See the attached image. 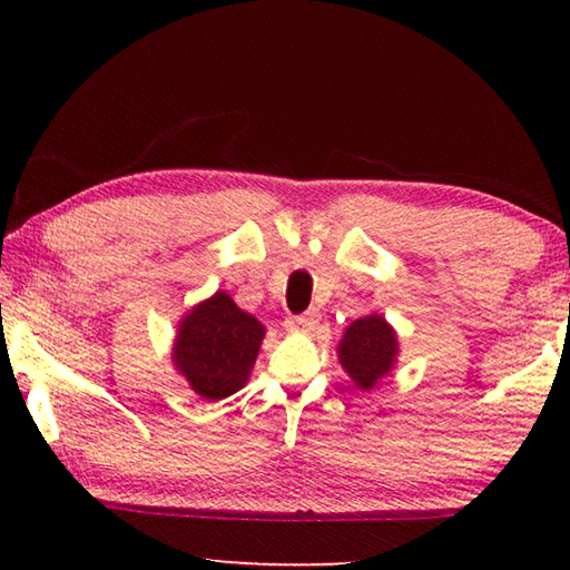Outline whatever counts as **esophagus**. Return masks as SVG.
I'll return each mask as SVG.
<instances>
[{
  "mask_svg": "<svg viewBox=\"0 0 570 570\" xmlns=\"http://www.w3.org/2000/svg\"><path fill=\"white\" fill-rule=\"evenodd\" d=\"M316 324H320V312H316V308H312V312H306V314L288 316L286 330L288 332H314Z\"/></svg>",
  "mask_w": 570,
  "mask_h": 570,
  "instance_id": "obj_1",
  "label": "esophagus"
}]
</instances>
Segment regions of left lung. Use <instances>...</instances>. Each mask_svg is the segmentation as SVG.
Listing matches in <instances>:
<instances>
[{
    "label": "left lung",
    "instance_id": "left-lung-1",
    "mask_svg": "<svg viewBox=\"0 0 570 570\" xmlns=\"http://www.w3.org/2000/svg\"><path fill=\"white\" fill-rule=\"evenodd\" d=\"M336 356L356 390L370 392L390 377L400 356V340L394 326L382 314L372 312L354 320L336 344Z\"/></svg>",
    "mask_w": 570,
    "mask_h": 570
}]
</instances>
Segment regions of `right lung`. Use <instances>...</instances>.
<instances>
[{
  "instance_id": "obj_1",
  "label": "right lung",
  "mask_w": 570,
  "mask_h": 570,
  "mask_svg": "<svg viewBox=\"0 0 570 570\" xmlns=\"http://www.w3.org/2000/svg\"><path fill=\"white\" fill-rule=\"evenodd\" d=\"M266 326L226 292H216L180 316L170 362L206 402L226 400L246 387Z\"/></svg>"
}]
</instances>
